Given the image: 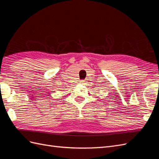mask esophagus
I'll return each mask as SVG.
<instances>
[{
	"mask_svg": "<svg viewBox=\"0 0 159 159\" xmlns=\"http://www.w3.org/2000/svg\"><path fill=\"white\" fill-rule=\"evenodd\" d=\"M85 83V80H81L80 81V84H84Z\"/></svg>",
	"mask_w": 159,
	"mask_h": 159,
	"instance_id": "1",
	"label": "esophagus"
}]
</instances>
